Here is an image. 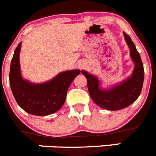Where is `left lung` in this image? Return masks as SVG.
<instances>
[{
    "instance_id": "8db88e82",
    "label": "left lung",
    "mask_w": 156,
    "mask_h": 156,
    "mask_svg": "<svg viewBox=\"0 0 156 156\" xmlns=\"http://www.w3.org/2000/svg\"><path fill=\"white\" fill-rule=\"evenodd\" d=\"M124 38L130 49V57L135 67L130 77L110 89H101L96 76L85 70L82 73L87 79L89 95L94 102L101 108L110 111H118L130 105L141 93L144 80V68L141 58L130 37L124 32Z\"/></svg>"
}]
</instances>
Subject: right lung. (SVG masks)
<instances>
[{
	"instance_id": "1",
	"label": "right lung",
	"mask_w": 156,
	"mask_h": 156,
	"mask_svg": "<svg viewBox=\"0 0 156 156\" xmlns=\"http://www.w3.org/2000/svg\"><path fill=\"white\" fill-rule=\"evenodd\" d=\"M20 43L15 49L10 70V86L20 107L27 113L38 116L51 115L64 104L69 86L80 73V70L61 72L44 83H32L23 80L20 66Z\"/></svg>"
}]
</instances>
